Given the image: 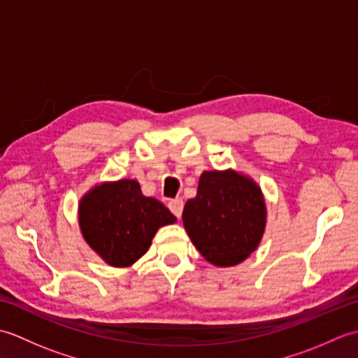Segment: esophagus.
I'll list each match as a JSON object with an SVG mask.
<instances>
[{
	"label": "esophagus",
	"mask_w": 358,
	"mask_h": 358,
	"mask_svg": "<svg viewBox=\"0 0 358 358\" xmlns=\"http://www.w3.org/2000/svg\"><path fill=\"white\" fill-rule=\"evenodd\" d=\"M167 206H169V210L172 212L175 217L180 218L181 217V212H183L185 203H183V200H181V199H175V200H171Z\"/></svg>",
	"instance_id": "obj_1"
}]
</instances>
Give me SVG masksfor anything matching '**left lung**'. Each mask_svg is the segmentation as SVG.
I'll list each match as a JSON object with an SVG mask.
<instances>
[{"label": "left lung", "instance_id": "1", "mask_svg": "<svg viewBox=\"0 0 358 358\" xmlns=\"http://www.w3.org/2000/svg\"><path fill=\"white\" fill-rule=\"evenodd\" d=\"M183 224L194 246L215 266H234L257 249L266 224L263 194L252 180L203 172L195 199L187 200Z\"/></svg>", "mask_w": 358, "mask_h": 358}]
</instances>
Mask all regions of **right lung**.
Listing matches in <instances>:
<instances>
[{
	"label": "right lung",
	"mask_w": 358,
	"mask_h": 358,
	"mask_svg": "<svg viewBox=\"0 0 358 358\" xmlns=\"http://www.w3.org/2000/svg\"><path fill=\"white\" fill-rule=\"evenodd\" d=\"M78 220L89 246L115 268L135 263L159 227L177 222L163 203L144 196L135 180L92 189L80 203Z\"/></svg>",
	"instance_id": "add662e5"
}]
</instances>
